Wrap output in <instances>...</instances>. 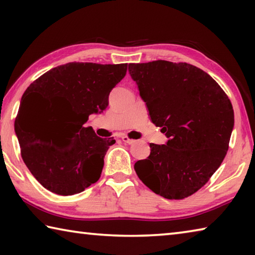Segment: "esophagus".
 Instances as JSON below:
<instances>
[{"instance_id": "34e87169", "label": "esophagus", "mask_w": 255, "mask_h": 255, "mask_svg": "<svg viewBox=\"0 0 255 255\" xmlns=\"http://www.w3.org/2000/svg\"><path fill=\"white\" fill-rule=\"evenodd\" d=\"M122 139H123L124 143L129 144V145H131V144L135 143V140H133V139H130V138H129L128 136H126V135H123V136H122Z\"/></svg>"}]
</instances>
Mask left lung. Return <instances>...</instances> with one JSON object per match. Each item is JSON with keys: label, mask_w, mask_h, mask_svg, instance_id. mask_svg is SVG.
Returning a JSON list of instances; mask_svg holds the SVG:
<instances>
[{"label": "left lung", "mask_w": 255, "mask_h": 255, "mask_svg": "<svg viewBox=\"0 0 255 255\" xmlns=\"http://www.w3.org/2000/svg\"><path fill=\"white\" fill-rule=\"evenodd\" d=\"M129 74L166 145L149 144L135 163L143 183L166 199H183L208 182L227 153L234 110L213 77L187 63L129 64Z\"/></svg>", "instance_id": "1"}]
</instances>
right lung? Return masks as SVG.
<instances>
[{
  "label": "right lung",
  "instance_id": "1",
  "mask_svg": "<svg viewBox=\"0 0 255 255\" xmlns=\"http://www.w3.org/2000/svg\"><path fill=\"white\" fill-rule=\"evenodd\" d=\"M126 72L127 64L67 63L45 73L25 90L14 129L23 162L42 187L72 196L100 179L103 157L116 140L97 136L85 123L90 115L106 109L111 90ZM36 103L66 124L62 137H54L33 118Z\"/></svg>",
  "mask_w": 255,
  "mask_h": 255
}]
</instances>
